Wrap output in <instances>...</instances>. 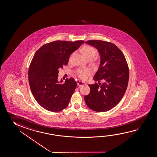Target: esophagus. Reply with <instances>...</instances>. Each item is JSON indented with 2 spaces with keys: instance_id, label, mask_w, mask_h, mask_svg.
<instances>
[{
  "instance_id": "1",
  "label": "esophagus",
  "mask_w": 157,
  "mask_h": 157,
  "mask_svg": "<svg viewBox=\"0 0 157 157\" xmlns=\"http://www.w3.org/2000/svg\"><path fill=\"white\" fill-rule=\"evenodd\" d=\"M77 84L78 86H83V85H86L84 82H81V81H80L77 82Z\"/></svg>"
}]
</instances>
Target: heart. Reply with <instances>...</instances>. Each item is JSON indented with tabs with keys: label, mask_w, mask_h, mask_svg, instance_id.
Segmentation results:
<instances>
[{
	"label": "heart",
	"mask_w": 157,
	"mask_h": 157,
	"mask_svg": "<svg viewBox=\"0 0 157 157\" xmlns=\"http://www.w3.org/2000/svg\"><path fill=\"white\" fill-rule=\"evenodd\" d=\"M82 53L86 59L94 57L97 54V51L94 48L90 46H85L82 48ZM90 71L87 69H81L77 70L76 74L77 77L82 80H86L87 76L90 75Z\"/></svg>",
	"instance_id": "obj_1"
}]
</instances>
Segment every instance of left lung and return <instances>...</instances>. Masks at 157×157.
<instances>
[{"instance_id":"obj_1","label":"left lung","mask_w":157,"mask_h":157,"mask_svg":"<svg viewBox=\"0 0 157 157\" xmlns=\"http://www.w3.org/2000/svg\"><path fill=\"white\" fill-rule=\"evenodd\" d=\"M86 44L98 50L99 67L93 79L98 83L88 85L90 94L85 96L87 106L97 112H105L117 105L127 90L129 72L124 56L117 46L101 40H88ZM104 82L101 84L99 82Z\"/></svg>"}]
</instances>
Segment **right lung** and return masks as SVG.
<instances>
[{
	"mask_svg": "<svg viewBox=\"0 0 157 157\" xmlns=\"http://www.w3.org/2000/svg\"><path fill=\"white\" fill-rule=\"evenodd\" d=\"M84 42L55 41L35 52L29 67L28 80L34 97L45 109L58 112L67 107L77 83L72 77L64 83L62 79L58 81V70L67 64L71 54Z\"/></svg>",
	"mask_w": 157,
	"mask_h": 157,
	"instance_id": "right-lung-1",
	"label": "right lung"
}]
</instances>
